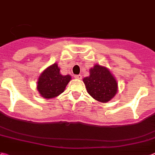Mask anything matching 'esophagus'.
<instances>
[{"instance_id": "esophagus-1", "label": "esophagus", "mask_w": 155, "mask_h": 155, "mask_svg": "<svg viewBox=\"0 0 155 155\" xmlns=\"http://www.w3.org/2000/svg\"><path fill=\"white\" fill-rule=\"evenodd\" d=\"M74 77H75V79H77V80H81L82 75H74Z\"/></svg>"}]
</instances>
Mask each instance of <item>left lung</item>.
<instances>
[{
    "label": "left lung",
    "instance_id": "1",
    "mask_svg": "<svg viewBox=\"0 0 155 155\" xmlns=\"http://www.w3.org/2000/svg\"><path fill=\"white\" fill-rule=\"evenodd\" d=\"M90 75L83 79L89 95L101 103H107L118 92V83L107 68L95 64L89 70Z\"/></svg>",
    "mask_w": 155,
    "mask_h": 155
}]
</instances>
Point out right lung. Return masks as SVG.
<instances>
[{
    "label": "right lung",
    "mask_w": 155,
    "mask_h": 155,
    "mask_svg": "<svg viewBox=\"0 0 155 155\" xmlns=\"http://www.w3.org/2000/svg\"><path fill=\"white\" fill-rule=\"evenodd\" d=\"M71 80L70 75H63L60 74V68L57 63H55L42 71L38 78L36 89L43 98L52 99L64 91Z\"/></svg>",
    "instance_id": "add662e5"
}]
</instances>
